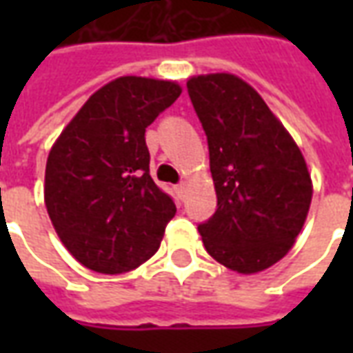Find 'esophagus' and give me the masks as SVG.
Masks as SVG:
<instances>
[{
  "mask_svg": "<svg viewBox=\"0 0 353 353\" xmlns=\"http://www.w3.org/2000/svg\"><path fill=\"white\" fill-rule=\"evenodd\" d=\"M187 189H189V183H187V181H181L179 185H176V191H177V194H179V196H185Z\"/></svg>",
  "mask_w": 353,
  "mask_h": 353,
  "instance_id": "esophagus-1",
  "label": "esophagus"
}]
</instances>
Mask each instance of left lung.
<instances>
[{
	"label": "left lung",
	"mask_w": 353,
	"mask_h": 353,
	"mask_svg": "<svg viewBox=\"0 0 353 353\" xmlns=\"http://www.w3.org/2000/svg\"><path fill=\"white\" fill-rule=\"evenodd\" d=\"M208 136L217 210L199 225L206 252L240 274L283 259L303 230L312 177L301 149L261 94L232 73L187 81Z\"/></svg>",
	"instance_id": "1"
}]
</instances>
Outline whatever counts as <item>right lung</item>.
<instances>
[{"mask_svg": "<svg viewBox=\"0 0 353 353\" xmlns=\"http://www.w3.org/2000/svg\"><path fill=\"white\" fill-rule=\"evenodd\" d=\"M176 81L124 75L75 113L45 168V206L81 265L123 274L151 259L176 204L149 174L145 128L179 98Z\"/></svg>", "mask_w": 353, "mask_h": 353, "instance_id": "right-lung-1", "label": "right lung"}]
</instances>
